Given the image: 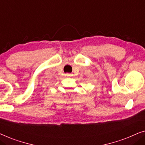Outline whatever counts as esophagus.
I'll list each match as a JSON object with an SVG mask.
<instances>
[{
	"instance_id": "1",
	"label": "esophagus",
	"mask_w": 145,
	"mask_h": 145,
	"mask_svg": "<svg viewBox=\"0 0 145 145\" xmlns=\"http://www.w3.org/2000/svg\"><path fill=\"white\" fill-rule=\"evenodd\" d=\"M65 76H71V74H69V73H68V74H65Z\"/></svg>"
}]
</instances>
